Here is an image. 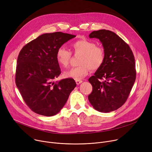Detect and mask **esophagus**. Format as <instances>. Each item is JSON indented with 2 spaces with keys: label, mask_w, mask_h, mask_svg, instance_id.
I'll list each match as a JSON object with an SVG mask.
<instances>
[{
  "label": "esophagus",
  "mask_w": 152,
  "mask_h": 152,
  "mask_svg": "<svg viewBox=\"0 0 152 152\" xmlns=\"http://www.w3.org/2000/svg\"><path fill=\"white\" fill-rule=\"evenodd\" d=\"M75 82H76V83H77V85H80V83H81L83 82V81L82 80H75Z\"/></svg>",
  "instance_id": "1"
}]
</instances>
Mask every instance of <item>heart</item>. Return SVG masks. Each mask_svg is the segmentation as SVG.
I'll return each mask as SVG.
<instances>
[{
	"label": "heart",
	"mask_w": 152,
	"mask_h": 152,
	"mask_svg": "<svg viewBox=\"0 0 152 152\" xmlns=\"http://www.w3.org/2000/svg\"><path fill=\"white\" fill-rule=\"evenodd\" d=\"M71 48L75 54H81L78 61L80 65L64 72V76L66 78L80 80L88 75L90 69L97 70L104 61L105 53L103 48L96 45L94 41L85 39H80L72 43ZM71 58V52L63 47L57 50L56 59L61 67H66Z\"/></svg>",
	"instance_id": "heart-1"
}]
</instances>
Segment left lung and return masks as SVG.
Listing matches in <instances>:
<instances>
[{
  "label": "left lung",
  "instance_id": "obj_1",
  "mask_svg": "<svg viewBox=\"0 0 152 152\" xmlns=\"http://www.w3.org/2000/svg\"><path fill=\"white\" fill-rule=\"evenodd\" d=\"M105 53L103 65L89 78L92 91L88 99L95 110L109 113L118 110L126 102L136 80L135 60L130 48L115 33L107 30L91 32ZM104 79L103 82L100 79Z\"/></svg>",
  "mask_w": 152,
  "mask_h": 152
}]
</instances>
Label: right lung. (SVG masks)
Instances as JSON below:
<instances>
[{
    "label": "right lung",
    "instance_id": "right-lung-1",
    "mask_svg": "<svg viewBox=\"0 0 152 152\" xmlns=\"http://www.w3.org/2000/svg\"><path fill=\"white\" fill-rule=\"evenodd\" d=\"M74 34L44 33L27 44L18 57L16 85L27 105L34 113L52 116L64 106L76 86L72 78L54 82L61 74L56 59L57 50Z\"/></svg>",
    "mask_w": 152,
    "mask_h": 152
}]
</instances>
